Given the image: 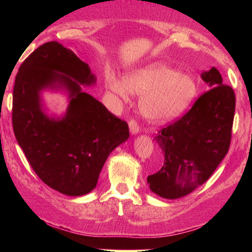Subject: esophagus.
<instances>
[{
	"label": "esophagus",
	"mask_w": 252,
	"mask_h": 252,
	"mask_svg": "<svg viewBox=\"0 0 252 252\" xmlns=\"http://www.w3.org/2000/svg\"><path fill=\"white\" fill-rule=\"evenodd\" d=\"M129 130L132 135H136L140 132V128H138V124L135 122L134 120L129 121Z\"/></svg>",
	"instance_id": "obj_1"
}]
</instances>
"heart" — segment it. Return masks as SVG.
I'll list each match as a JSON object with an SVG mask.
<instances>
[{"instance_id":"b5f03b06","label":"heart","mask_w":252,"mask_h":252,"mask_svg":"<svg viewBox=\"0 0 252 252\" xmlns=\"http://www.w3.org/2000/svg\"><path fill=\"white\" fill-rule=\"evenodd\" d=\"M106 88L123 102L130 92L141 96L140 111L150 122L160 123L182 114L196 94L194 80L161 63L130 72L124 80L116 74L106 76Z\"/></svg>"}]
</instances>
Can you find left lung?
Returning <instances> with one entry per match:
<instances>
[{
    "mask_svg": "<svg viewBox=\"0 0 252 252\" xmlns=\"http://www.w3.org/2000/svg\"><path fill=\"white\" fill-rule=\"evenodd\" d=\"M209 91L176 122L161 129L155 142L162 150L163 164L149 175L153 193L164 199L189 194L210 179L227 154L231 142L236 97L224 85L216 67L201 73Z\"/></svg>",
    "mask_w": 252,
    "mask_h": 252,
    "instance_id": "1",
    "label": "left lung"
}]
</instances>
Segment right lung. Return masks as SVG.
I'll return each mask as SVG.
<instances>
[{
    "mask_svg": "<svg viewBox=\"0 0 252 252\" xmlns=\"http://www.w3.org/2000/svg\"><path fill=\"white\" fill-rule=\"evenodd\" d=\"M97 78L62 43L36 48L20 66L13 91V128L28 162L51 189L65 195L88 194L112 150L129 138L128 124L83 91ZM45 91L63 92L68 108L50 115Z\"/></svg>",
    "mask_w": 252,
    "mask_h": 252,
    "instance_id": "add662e5",
    "label": "right lung"
}]
</instances>
